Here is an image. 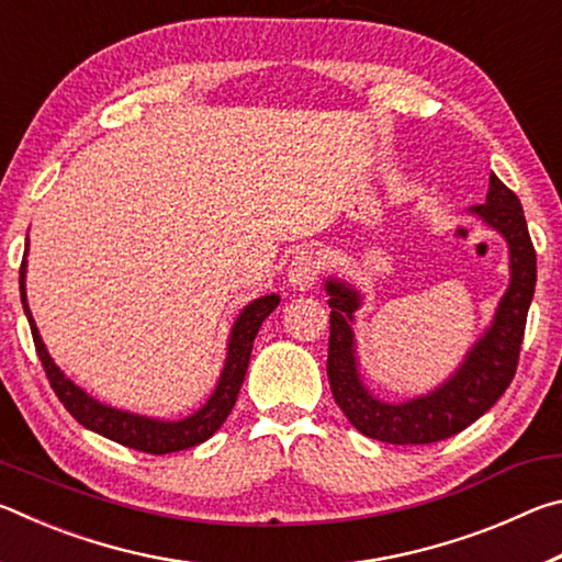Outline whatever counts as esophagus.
Listing matches in <instances>:
<instances>
[{
	"instance_id": "esophagus-1",
	"label": "esophagus",
	"mask_w": 562,
	"mask_h": 562,
	"mask_svg": "<svg viewBox=\"0 0 562 562\" xmlns=\"http://www.w3.org/2000/svg\"><path fill=\"white\" fill-rule=\"evenodd\" d=\"M319 270H322V262H319L317 255L300 252V255H294V260L290 262L288 282L292 284L294 290H310L312 284L317 282Z\"/></svg>"
}]
</instances>
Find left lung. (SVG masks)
Returning <instances> with one entry per match:
<instances>
[{
	"label": "left lung",
	"instance_id": "left-lung-1",
	"mask_svg": "<svg viewBox=\"0 0 562 562\" xmlns=\"http://www.w3.org/2000/svg\"><path fill=\"white\" fill-rule=\"evenodd\" d=\"M471 213L506 237L510 284L498 302L486 335L471 347L463 364L429 394L389 404L369 392L357 369L351 329L361 294L341 280L329 278L325 282L331 307L327 357L331 396L349 424L369 439L396 446L449 439L486 414L516 376L528 307L536 292V247L528 235L518 195L493 173L486 203L473 205Z\"/></svg>",
	"mask_w": 562,
	"mask_h": 562
}]
</instances>
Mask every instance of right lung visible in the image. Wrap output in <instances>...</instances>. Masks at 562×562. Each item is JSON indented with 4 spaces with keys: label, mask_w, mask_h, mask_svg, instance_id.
<instances>
[{
    "label": "right lung",
    "mask_w": 562,
    "mask_h": 562,
    "mask_svg": "<svg viewBox=\"0 0 562 562\" xmlns=\"http://www.w3.org/2000/svg\"><path fill=\"white\" fill-rule=\"evenodd\" d=\"M24 278H26V258L22 260V268H19V292H22L24 315L30 319L34 347H36V355L42 359L46 379H49L54 394L59 396V402L66 406V412H69L81 426H87V429L106 436V439L116 441L121 446H128V449L154 453V456L193 449V446L207 441L217 429H221L227 414L233 412L237 394H240L243 379L247 374V364H250L252 341L258 337V329L262 322L268 319L270 312L280 304V294H265V297L247 304V307L240 312V317L235 319L231 339H227L225 367H223L221 379H217V386L211 394V398H207L195 414L180 418V422H164V418L138 416V414L121 412V408L101 404L99 398L89 396L81 386H76L71 379L54 364V359L49 357V351H46L44 341L40 337V329L34 325L30 302H26Z\"/></svg>",
    "instance_id": "right-lung-1"
}]
</instances>
